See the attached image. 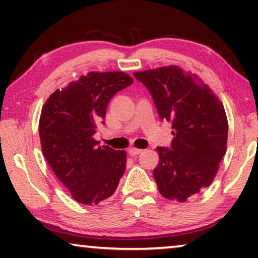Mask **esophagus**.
<instances>
[{
	"instance_id": "34e87169",
	"label": "esophagus",
	"mask_w": 258,
	"mask_h": 258,
	"mask_svg": "<svg viewBox=\"0 0 258 258\" xmlns=\"http://www.w3.org/2000/svg\"><path fill=\"white\" fill-rule=\"evenodd\" d=\"M141 152H143V150H139V148H136V147H131L128 150V153L130 155H132V157H136V155L140 154Z\"/></svg>"
}]
</instances>
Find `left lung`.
Masks as SVG:
<instances>
[{"label":"left lung","instance_id":"left-lung-1","mask_svg":"<svg viewBox=\"0 0 258 258\" xmlns=\"http://www.w3.org/2000/svg\"><path fill=\"white\" fill-rule=\"evenodd\" d=\"M133 76L151 92L161 120L172 122V146L157 147L158 189L168 200L186 202L213 182L227 151L222 101L198 75L177 65Z\"/></svg>","mask_w":258,"mask_h":258}]
</instances>
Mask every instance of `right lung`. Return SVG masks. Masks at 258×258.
<instances>
[{
  "label": "right lung",
  "mask_w": 258,
  "mask_h": 258,
  "mask_svg": "<svg viewBox=\"0 0 258 258\" xmlns=\"http://www.w3.org/2000/svg\"><path fill=\"white\" fill-rule=\"evenodd\" d=\"M133 83L122 71H91L50 94L39 118L45 160L82 205L94 206L113 195L126 169V152L98 146L93 136L111 98Z\"/></svg>",
  "instance_id": "right-lung-1"
}]
</instances>
